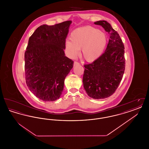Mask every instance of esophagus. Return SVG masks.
I'll list each match as a JSON object with an SVG mask.
<instances>
[{"mask_svg":"<svg viewBox=\"0 0 149 149\" xmlns=\"http://www.w3.org/2000/svg\"><path fill=\"white\" fill-rule=\"evenodd\" d=\"M79 63L77 62V61H74V66H76V65H79Z\"/></svg>","mask_w":149,"mask_h":149,"instance_id":"1","label":"esophagus"}]
</instances>
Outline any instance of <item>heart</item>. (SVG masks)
Wrapping results in <instances>:
<instances>
[{"label":"heart","mask_w":149,"mask_h":149,"mask_svg":"<svg viewBox=\"0 0 149 149\" xmlns=\"http://www.w3.org/2000/svg\"><path fill=\"white\" fill-rule=\"evenodd\" d=\"M70 40L65 42V49L71 57L78 55L81 49V55L85 60L93 62L99 58L106 47V33L92 26H84L72 31Z\"/></svg>","instance_id":"b5f03b06"}]
</instances>
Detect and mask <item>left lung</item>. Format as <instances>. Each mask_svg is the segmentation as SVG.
Returning a JSON list of instances; mask_svg holds the SVG:
<instances>
[{"instance_id": "left-lung-1", "label": "left lung", "mask_w": 149, "mask_h": 149, "mask_svg": "<svg viewBox=\"0 0 149 149\" xmlns=\"http://www.w3.org/2000/svg\"><path fill=\"white\" fill-rule=\"evenodd\" d=\"M109 35L106 50L92 63L84 65V89L91 98L99 99L112 95L120 85L125 70V47L119 34L106 21L94 22Z\"/></svg>"}]
</instances>
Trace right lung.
Listing matches in <instances>:
<instances>
[{"mask_svg": "<svg viewBox=\"0 0 149 149\" xmlns=\"http://www.w3.org/2000/svg\"><path fill=\"white\" fill-rule=\"evenodd\" d=\"M71 21L43 24L29 38L24 53L26 84L36 97L46 102L60 97L64 80L74 61L65 56L66 38Z\"/></svg>", "mask_w": 149, "mask_h": 149, "instance_id": "add662e5", "label": "right lung"}]
</instances>
